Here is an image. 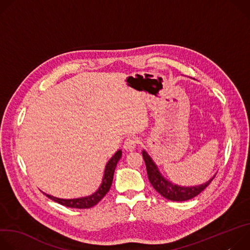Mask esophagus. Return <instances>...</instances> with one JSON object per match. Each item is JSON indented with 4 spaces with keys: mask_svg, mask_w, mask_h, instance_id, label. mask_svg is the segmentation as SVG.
Returning <instances> with one entry per match:
<instances>
[{
    "mask_svg": "<svg viewBox=\"0 0 250 250\" xmlns=\"http://www.w3.org/2000/svg\"><path fill=\"white\" fill-rule=\"evenodd\" d=\"M137 146V139L134 137H128L125 139V144H124V148L126 151H132Z\"/></svg>",
    "mask_w": 250,
    "mask_h": 250,
    "instance_id": "34e87169",
    "label": "esophagus"
}]
</instances>
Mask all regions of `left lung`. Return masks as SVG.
Segmentation results:
<instances>
[{
	"label": "left lung",
	"instance_id": "1",
	"mask_svg": "<svg viewBox=\"0 0 250 250\" xmlns=\"http://www.w3.org/2000/svg\"><path fill=\"white\" fill-rule=\"evenodd\" d=\"M142 156H144L146 170H147V175H148V179L149 182L151 183L152 187L165 199L170 200V201H176V202H183L190 200L197 195H199L201 192H203L212 181L213 176L210 180L206 182L205 184L199 185V186H194V187H181L175 184H172L168 180H166L165 178L160 174L157 166L155 163L152 161L150 156L147 154L146 150L142 151Z\"/></svg>",
	"mask_w": 250,
	"mask_h": 250
}]
</instances>
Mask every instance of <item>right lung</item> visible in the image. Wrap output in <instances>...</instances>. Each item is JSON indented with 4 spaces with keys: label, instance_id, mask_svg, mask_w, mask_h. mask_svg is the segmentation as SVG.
<instances>
[{
    "label": "right lung",
    "instance_id": "obj_1",
    "mask_svg": "<svg viewBox=\"0 0 250 250\" xmlns=\"http://www.w3.org/2000/svg\"><path fill=\"white\" fill-rule=\"evenodd\" d=\"M122 157V150H118L115 155L109 160V162L106 163L105 165V169H104V178L102 184L100 186V188L91 196L88 197H84V198H78V199H70V200H66V199H59L53 196H50L48 194H45L46 197H48L50 200L63 205L65 207L68 208H89L94 207L95 205H97L104 196L105 194L109 192L112 183H113V178H114V172L116 169V166L118 164V161L121 159Z\"/></svg>",
    "mask_w": 250,
    "mask_h": 250
}]
</instances>
